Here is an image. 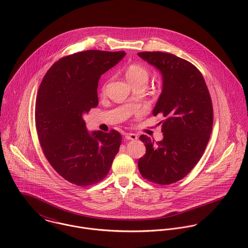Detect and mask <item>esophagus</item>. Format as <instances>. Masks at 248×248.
<instances>
[{"mask_svg": "<svg viewBox=\"0 0 248 248\" xmlns=\"http://www.w3.org/2000/svg\"><path fill=\"white\" fill-rule=\"evenodd\" d=\"M125 138H126V140H138V136H137L136 134H133V133L126 134V135H125Z\"/></svg>", "mask_w": 248, "mask_h": 248, "instance_id": "1", "label": "esophagus"}]
</instances>
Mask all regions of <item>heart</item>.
<instances>
[{
	"label": "heart",
	"mask_w": 248,
	"mask_h": 248,
	"mask_svg": "<svg viewBox=\"0 0 248 248\" xmlns=\"http://www.w3.org/2000/svg\"><path fill=\"white\" fill-rule=\"evenodd\" d=\"M149 76H150V72L148 71V69L139 64L130 65L126 70V77L131 84L140 82V81L148 82ZM105 89H106V85L103 86L102 90L105 91Z\"/></svg>",
	"instance_id": "heart-1"
}]
</instances>
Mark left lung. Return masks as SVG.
<instances>
[{
  "label": "left lung",
  "mask_w": 248,
  "mask_h": 248,
  "mask_svg": "<svg viewBox=\"0 0 248 248\" xmlns=\"http://www.w3.org/2000/svg\"><path fill=\"white\" fill-rule=\"evenodd\" d=\"M138 55L162 75V92L153 109L161 114L163 140L140 136L146 154L139 160L142 177L171 184L190 173L201 159L212 133L213 107L204 78L190 62L174 54L144 51Z\"/></svg>",
  "instance_id": "left-lung-1"
}]
</instances>
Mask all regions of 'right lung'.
Here are the masks:
<instances>
[{
	"label": "right lung",
	"instance_id": "obj_1",
	"mask_svg": "<svg viewBox=\"0 0 248 248\" xmlns=\"http://www.w3.org/2000/svg\"><path fill=\"white\" fill-rule=\"evenodd\" d=\"M125 51L86 50L63 57L44 76L35 105V125L43 152L61 176L78 186L106 177L119 151L114 130L88 132L83 115L98 105L100 76L114 67Z\"/></svg>",
	"mask_w": 248,
	"mask_h": 248
}]
</instances>
